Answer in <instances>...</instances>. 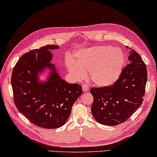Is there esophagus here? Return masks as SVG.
<instances>
[{
    "instance_id": "34e87169",
    "label": "esophagus",
    "mask_w": 157,
    "mask_h": 157,
    "mask_svg": "<svg viewBox=\"0 0 157 157\" xmlns=\"http://www.w3.org/2000/svg\"><path fill=\"white\" fill-rule=\"evenodd\" d=\"M83 91L84 92H88V90H89V86H88V84H83Z\"/></svg>"
}]
</instances>
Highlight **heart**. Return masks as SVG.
Instances as JSON below:
<instances>
[{
  "instance_id": "b5f03b06",
  "label": "heart",
  "mask_w": 157,
  "mask_h": 157,
  "mask_svg": "<svg viewBox=\"0 0 157 157\" xmlns=\"http://www.w3.org/2000/svg\"><path fill=\"white\" fill-rule=\"evenodd\" d=\"M125 64V56L120 48L110 45L94 46L83 48L67 58L66 67L74 80L79 81L90 71V78L97 86L114 84L121 75Z\"/></svg>"
}]
</instances>
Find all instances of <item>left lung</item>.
Instances as JSON below:
<instances>
[{"instance_id":"left-lung-1","label":"left lung","mask_w":157,"mask_h":157,"mask_svg":"<svg viewBox=\"0 0 157 157\" xmlns=\"http://www.w3.org/2000/svg\"><path fill=\"white\" fill-rule=\"evenodd\" d=\"M129 64L113 86L90 90L92 116L99 124L115 126L129 119L142 104L147 73L139 54L131 48Z\"/></svg>"}]
</instances>
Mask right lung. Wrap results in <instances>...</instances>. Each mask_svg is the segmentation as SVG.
<instances>
[{
  "mask_svg": "<svg viewBox=\"0 0 157 157\" xmlns=\"http://www.w3.org/2000/svg\"><path fill=\"white\" fill-rule=\"evenodd\" d=\"M58 45H47L23 55L12 74L15 105L33 124L44 129H56L65 124L71 108L81 95L82 87L61 78L51 63V51ZM50 69L46 80L42 73Z\"/></svg>",
  "mask_w": 157,
  "mask_h": 157,
  "instance_id": "obj_1",
  "label": "right lung"
}]
</instances>
